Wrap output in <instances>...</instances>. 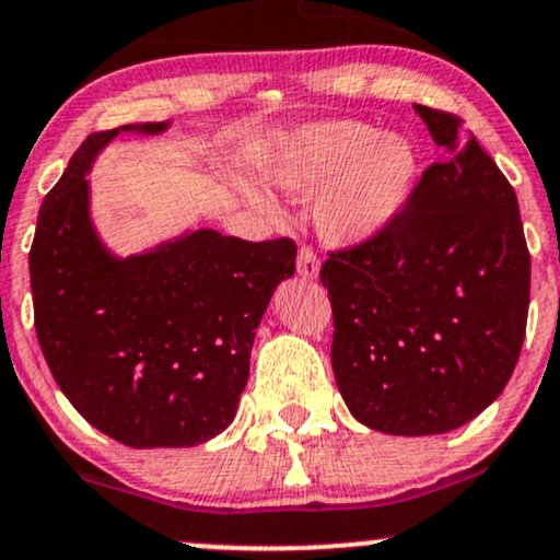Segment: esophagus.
<instances>
[{
  "instance_id": "34e87169",
  "label": "esophagus",
  "mask_w": 560,
  "mask_h": 560,
  "mask_svg": "<svg viewBox=\"0 0 560 560\" xmlns=\"http://www.w3.org/2000/svg\"><path fill=\"white\" fill-rule=\"evenodd\" d=\"M299 275L304 280H317V275H319V259H317V254L312 252V248L308 246H301V252H299Z\"/></svg>"
}]
</instances>
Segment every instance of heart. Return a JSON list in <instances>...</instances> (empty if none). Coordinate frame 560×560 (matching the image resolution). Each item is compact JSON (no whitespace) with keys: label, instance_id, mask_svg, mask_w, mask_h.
<instances>
[{"label":"heart","instance_id":"b5f03b06","mask_svg":"<svg viewBox=\"0 0 560 560\" xmlns=\"http://www.w3.org/2000/svg\"><path fill=\"white\" fill-rule=\"evenodd\" d=\"M419 154L409 138L380 133L361 120H327L301 128L269 167L288 194H314V222L330 243L353 246L377 238L396 222L417 186ZM261 212H275L272 196L241 186Z\"/></svg>","mask_w":560,"mask_h":560}]
</instances>
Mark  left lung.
Instances as JSON below:
<instances>
[{"label":"left lung","mask_w":560,"mask_h":560,"mask_svg":"<svg viewBox=\"0 0 560 560\" xmlns=\"http://www.w3.org/2000/svg\"><path fill=\"white\" fill-rule=\"evenodd\" d=\"M448 160L424 170L385 233L332 252V372L348 411L387 435H443L511 380L529 252L511 183L462 117L413 104Z\"/></svg>","instance_id":"8db88e82"}]
</instances>
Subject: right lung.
Returning a JSON list of instances; mask_svg holds the SVG:
<instances>
[{"label": "right lung", "mask_w": 560, "mask_h": 560, "mask_svg": "<svg viewBox=\"0 0 560 560\" xmlns=\"http://www.w3.org/2000/svg\"><path fill=\"white\" fill-rule=\"evenodd\" d=\"M91 133L38 209L28 254L38 346L89 424L130 448H190L233 422L254 330L295 269V243L194 230L115 256L91 222L85 173L125 133Z\"/></svg>", "instance_id": "right-lung-1"}]
</instances>
